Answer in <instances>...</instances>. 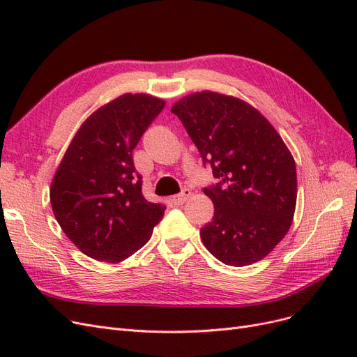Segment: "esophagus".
<instances>
[{
	"label": "esophagus",
	"mask_w": 357,
	"mask_h": 357,
	"mask_svg": "<svg viewBox=\"0 0 357 357\" xmlns=\"http://www.w3.org/2000/svg\"><path fill=\"white\" fill-rule=\"evenodd\" d=\"M192 195V192L189 190V189H185V190H181L178 195H174L171 198V202L172 204H176V205H181V204H185L188 199H189V197Z\"/></svg>",
	"instance_id": "obj_1"
}]
</instances>
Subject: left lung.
Returning a JSON list of instances; mask_svg holds the SVG:
<instances>
[{"mask_svg":"<svg viewBox=\"0 0 357 357\" xmlns=\"http://www.w3.org/2000/svg\"><path fill=\"white\" fill-rule=\"evenodd\" d=\"M218 183L201 240L220 262L250 265L284 238L296 205V167L282 137L255 107L218 92H195L172 105Z\"/></svg>","mask_w":357,"mask_h":357,"instance_id":"obj_1","label":"left lung"}]
</instances>
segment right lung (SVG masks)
Instances as JSON below:
<instances>
[{
  "mask_svg": "<svg viewBox=\"0 0 357 357\" xmlns=\"http://www.w3.org/2000/svg\"><path fill=\"white\" fill-rule=\"evenodd\" d=\"M165 101L125 93L92 113L63 155L50 186L53 214L86 256L122 262L139 250L165 205L149 202L132 152Z\"/></svg>",
  "mask_w": 357,
  "mask_h": 357,
  "instance_id": "obj_1",
  "label": "right lung"
}]
</instances>
